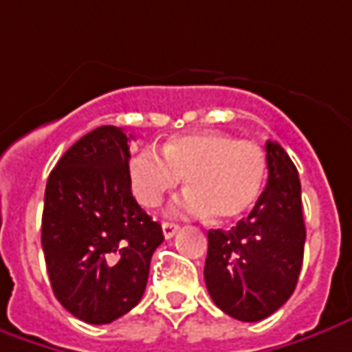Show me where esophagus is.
Here are the masks:
<instances>
[{"label": "esophagus", "mask_w": 352, "mask_h": 352, "mask_svg": "<svg viewBox=\"0 0 352 352\" xmlns=\"http://www.w3.org/2000/svg\"><path fill=\"white\" fill-rule=\"evenodd\" d=\"M162 231H164V236H166V239H171V236H175V233L179 231V226H177V223L164 221V223H162Z\"/></svg>", "instance_id": "34e87169"}]
</instances>
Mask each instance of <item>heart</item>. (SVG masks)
<instances>
[{
    "mask_svg": "<svg viewBox=\"0 0 352 352\" xmlns=\"http://www.w3.org/2000/svg\"><path fill=\"white\" fill-rule=\"evenodd\" d=\"M164 156L142 150L129 160V181L136 200L156 206L186 175L190 188L171 206L181 216L233 219L254 204L266 175V156L256 142L219 131H198L171 138Z\"/></svg>",
    "mask_w": 352,
    "mask_h": 352,
    "instance_id": "1",
    "label": "heart"
}]
</instances>
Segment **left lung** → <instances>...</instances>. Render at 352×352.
<instances>
[{"instance_id":"1","label":"left lung","mask_w":352,"mask_h":352,"mask_svg":"<svg viewBox=\"0 0 352 352\" xmlns=\"http://www.w3.org/2000/svg\"><path fill=\"white\" fill-rule=\"evenodd\" d=\"M267 185L252 212L229 231L208 233V293L241 322H258L295 291L305 254V217L298 171L287 152L266 142Z\"/></svg>"}]
</instances>
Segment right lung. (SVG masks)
Returning <instances> with one entry per match:
<instances>
[{"label": "right lung", "instance_id": "1", "mask_svg": "<svg viewBox=\"0 0 352 352\" xmlns=\"http://www.w3.org/2000/svg\"><path fill=\"white\" fill-rule=\"evenodd\" d=\"M131 135L98 126L47 177L42 248L56 298L86 324H109L140 302L162 226L136 204Z\"/></svg>", "mask_w": 352, "mask_h": 352}]
</instances>
